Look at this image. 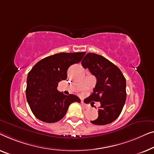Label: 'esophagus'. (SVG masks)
<instances>
[{
  "instance_id": "1",
  "label": "esophagus",
  "mask_w": 154,
  "mask_h": 154,
  "mask_svg": "<svg viewBox=\"0 0 154 154\" xmlns=\"http://www.w3.org/2000/svg\"><path fill=\"white\" fill-rule=\"evenodd\" d=\"M81 104H82V107H83L84 108H85V109H88V106L87 105H86V104L84 103L83 101H82V102H81Z\"/></svg>"
}]
</instances>
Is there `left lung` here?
<instances>
[{"label": "left lung", "instance_id": "8db88e82", "mask_svg": "<svg viewBox=\"0 0 154 154\" xmlns=\"http://www.w3.org/2000/svg\"><path fill=\"white\" fill-rule=\"evenodd\" d=\"M97 79L94 91L88 99L100 102L98 116L91 121L95 125L113 122L120 115L126 100V82L120 69L103 56L88 53L82 61Z\"/></svg>", "mask_w": 154, "mask_h": 154}]
</instances>
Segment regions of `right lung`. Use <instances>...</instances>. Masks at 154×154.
<instances>
[{"instance_id": "add662e5", "label": "right lung", "mask_w": 154, "mask_h": 154, "mask_svg": "<svg viewBox=\"0 0 154 154\" xmlns=\"http://www.w3.org/2000/svg\"><path fill=\"white\" fill-rule=\"evenodd\" d=\"M86 52L59 53L43 58L29 72L26 99L35 116L46 123H55L66 115L69 106L80 103L77 96L57 90L58 82L67 79L69 67L81 61Z\"/></svg>"}]
</instances>
